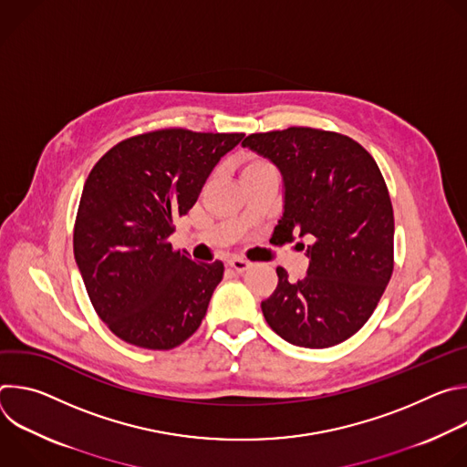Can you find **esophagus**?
Returning a JSON list of instances; mask_svg holds the SVG:
<instances>
[{
	"label": "esophagus",
	"instance_id": "34e87169",
	"mask_svg": "<svg viewBox=\"0 0 467 467\" xmlns=\"http://www.w3.org/2000/svg\"><path fill=\"white\" fill-rule=\"evenodd\" d=\"M227 265L231 270H234L236 274H244V272H247L249 268H251V262L249 260H244V258H231L229 262H227Z\"/></svg>",
	"mask_w": 467,
	"mask_h": 467
}]
</instances>
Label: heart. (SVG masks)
I'll list each match as a JSON object with an SVG mask.
<instances>
[{
  "mask_svg": "<svg viewBox=\"0 0 467 467\" xmlns=\"http://www.w3.org/2000/svg\"><path fill=\"white\" fill-rule=\"evenodd\" d=\"M268 173H275L274 166L264 161L262 157H254V155H249L242 161V166H240V177L242 181H249V179H256L260 175H268Z\"/></svg>",
  "mask_w": 467,
  "mask_h": 467,
  "instance_id": "1",
  "label": "heart"
}]
</instances>
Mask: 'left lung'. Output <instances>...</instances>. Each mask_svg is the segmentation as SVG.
Wrapping results in <instances>:
<instances>
[{
	"instance_id": "left-lung-1",
	"label": "left lung",
	"mask_w": 467,
	"mask_h": 467,
	"mask_svg": "<svg viewBox=\"0 0 467 467\" xmlns=\"http://www.w3.org/2000/svg\"><path fill=\"white\" fill-rule=\"evenodd\" d=\"M242 146L281 170L285 213L274 234L312 240L305 279L290 283L277 268L279 285L260 305L265 321L299 348L346 342L393 272V209L377 162L353 139L312 127L254 132Z\"/></svg>"
}]
</instances>
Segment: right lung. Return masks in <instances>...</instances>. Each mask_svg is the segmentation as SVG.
I'll list each match as a JSON object with an SVG mask.
<instances>
[{"instance_id": "obj_1", "label": "right lung", "mask_w": 467, "mask_h": 467, "mask_svg": "<svg viewBox=\"0 0 467 467\" xmlns=\"http://www.w3.org/2000/svg\"><path fill=\"white\" fill-rule=\"evenodd\" d=\"M242 139L159 129L121 140L88 173L74 254L94 310L123 342L166 351L202 325L223 264H195L168 238Z\"/></svg>"}]
</instances>
